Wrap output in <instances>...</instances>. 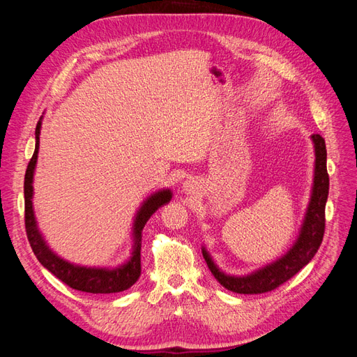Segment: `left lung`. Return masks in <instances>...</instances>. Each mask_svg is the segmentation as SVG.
Returning a JSON list of instances; mask_svg holds the SVG:
<instances>
[{
	"instance_id": "obj_1",
	"label": "left lung",
	"mask_w": 357,
	"mask_h": 357,
	"mask_svg": "<svg viewBox=\"0 0 357 357\" xmlns=\"http://www.w3.org/2000/svg\"><path fill=\"white\" fill-rule=\"evenodd\" d=\"M311 139L312 144H314L316 155L311 197L298 238L286 255L268 264L266 266L259 268L257 271H253L252 274L236 277L223 273L214 264L210 253L205 250V247H202V256L211 274L225 289L243 295H257L271 291L299 273L317 253L323 240V234H325V207L329 193V176L326 169L325 139L319 134H312Z\"/></svg>"
}]
</instances>
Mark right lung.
Masks as SVG:
<instances>
[{"mask_svg": "<svg viewBox=\"0 0 357 357\" xmlns=\"http://www.w3.org/2000/svg\"><path fill=\"white\" fill-rule=\"evenodd\" d=\"M40 131L41 119L36 126V150L28 164L24 183L25 228L32 252H34L43 266L49 269L61 282L75 290L88 291V294H117V291L129 289L134 283H137V280L142 275V234L144 225L158 208L171 201L172 192L169 189L155 192L153 195H150L146 201H143L142 207L138 208L132 225L134 245L129 261L116 268H96L71 264L66 261V259L59 257L53 250H50L45 236L38 231L34 207H32V197H34L32 181H34V171L38 158Z\"/></svg>", "mask_w": 357, "mask_h": 357, "instance_id": "right-lung-1", "label": "right lung"}]
</instances>
